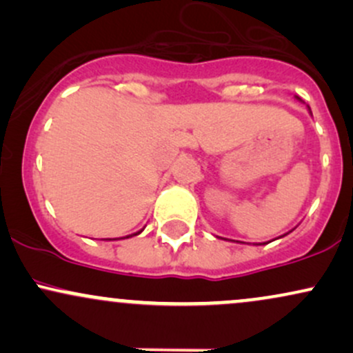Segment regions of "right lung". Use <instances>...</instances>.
<instances>
[{"label":"right lung","instance_id":"1","mask_svg":"<svg viewBox=\"0 0 353 353\" xmlns=\"http://www.w3.org/2000/svg\"><path fill=\"white\" fill-rule=\"evenodd\" d=\"M137 234H139V232H137ZM137 234H132V236H137Z\"/></svg>","mask_w":353,"mask_h":353}]
</instances>
